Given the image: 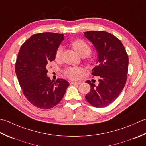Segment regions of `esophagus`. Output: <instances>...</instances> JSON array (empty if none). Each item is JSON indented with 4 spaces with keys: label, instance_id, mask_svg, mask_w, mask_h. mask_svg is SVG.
Listing matches in <instances>:
<instances>
[{
    "label": "esophagus",
    "instance_id": "obj_1",
    "mask_svg": "<svg viewBox=\"0 0 146 146\" xmlns=\"http://www.w3.org/2000/svg\"><path fill=\"white\" fill-rule=\"evenodd\" d=\"M70 84H71V85H75V84L80 85V84H81V82H70Z\"/></svg>",
    "mask_w": 146,
    "mask_h": 146
}]
</instances>
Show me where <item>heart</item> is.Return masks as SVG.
Instances as JSON below:
<instances>
[{"instance_id":"heart-1","label":"heart","mask_w":146,"mask_h":146,"mask_svg":"<svg viewBox=\"0 0 146 146\" xmlns=\"http://www.w3.org/2000/svg\"><path fill=\"white\" fill-rule=\"evenodd\" d=\"M71 45L76 52L82 57H86L91 52V47L88 43L82 39H76L71 43ZM62 48L59 47L56 51L55 58L59 59L61 57ZM89 61H92L93 58L89 57ZM83 72V69L80 67H70L64 70V75L71 80H76Z\"/></svg>"}]
</instances>
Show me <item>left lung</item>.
Listing matches in <instances>:
<instances>
[{
  "label": "left lung",
  "mask_w": 146,
  "mask_h": 146,
  "mask_svg": "<svg viewBox=\"0 0 146 146\" xmlns=\"http://www.w3.org/2000/svg\"><path fill=\"white\" fill-rule=\"evenodd\" d=\"M85 36L92 43L98 53V65L92 75L98 76V86L90 80V91L85 96L89 103L96 108L108 106L121 94L126 84L128 57L119 40L104 31H88Z\"/></svg>",
  "instance_id": "left-lung-1"
}]
</instances>
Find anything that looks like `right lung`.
I'll return each mask as SVG.
<instances>
[{"label":"right lung","mask_w":146,"mask_h":146,"mask_svg":"<svg viewBox=\"0 0 146 146\" xmlns=\"http://www.w3.org/2000/svg\"><path fill=\"white\" fill-rule=\"evenodd\" d=\"M64 39L63 34H34L26 40L18 54L15 71L25 98L31 104L48 110L61 101L70 84L64 79L54 82L47 75V66L55 59L56 51Z\"/></svg>","instance_id":"right-lung-1"}]
</instances>
